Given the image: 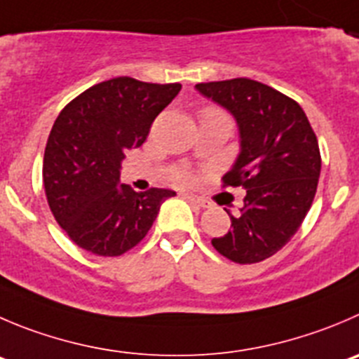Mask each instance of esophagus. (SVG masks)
<instances>
[{
    "instance_id": "34e87169",
    "label": "esophagus",
    "mask_w": 359,
    "mask_h": 359,
    "mask_svg": "<svg viewBox=\"0 0 359 359\" xmlns=\"http://www.w3.org/2000/svg\"><path fill=\"white\" fill-rule=\"evenodd\" d=\"M183 199L187 201V203L194 204V206H199V208H208V203L204 199H201V197L194 196V194H183Z\"/></svg>"
}]
</instances>
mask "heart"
Returning a JSON list of instances; mask_svg holds the SVG:
<instances>
[{"label": "heart", "instance_id": "heart-1", "mask_svg": "<svg viewBox=\"0 0 359 359\" xmlns=\"http://www.w3.org/2000/svg\"><path fill=\"white\" fill-rule=\"evenodd\" d=\"M206 116H222V114H220V112H217V111H208ZM177 180H180V182H187V180H189V176H187L185 172H182L180 176H177Z\"/></svg>", "mask_w": 359, "mask_h": 359}]
</instances>
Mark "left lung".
<instances>
[{
    "instance_id": "left-lung-1",
    "label": "left lung",
    "mask_w": 359,
    "mask_h": 359,
    "mask_svg": "<svg viewBox=\"0 0 359 359\" xmlns=\"http://www.w3.org/2000/svg\"><path fill=\"white\" fill-rule=\"evenodd\" d=\"M196 90L236 119L240 153L224 183L247 190L240 213L225 210L233 229L211 245L238 264L261 262L294 236L312 206L317 137L299 104L257 81L201 83Z\"/></svg>"
}]
</instances>
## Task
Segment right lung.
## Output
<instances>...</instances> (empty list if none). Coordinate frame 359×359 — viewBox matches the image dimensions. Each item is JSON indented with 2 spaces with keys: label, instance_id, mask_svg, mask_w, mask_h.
<instances>
[{
  "label": "right lung",
  "instance_id": "add662e5",
  "mask_svg": "<svg viewBox=\"0 0 359 359\" xmlns=\"http://www.w3.org/2000/svg\"><path fill=\"white\" fill-rule=\"evenodd\" d=\"M182 84L114 77L74 98L56 118L43 153V187L57 224L75 245L104 257L134 248L176 192H135L119 182L125 151L146 141Z\"/></svg>",
  "mask_w": 359,
  "mask_h": 359
}]
</instances>
